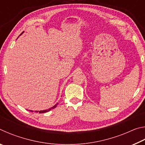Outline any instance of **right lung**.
I'll return each mask as SVG.
<instances>
[{
	"label": "right lung",
	"mask_w": 145,
	"mask_h": 145,
	"mask_svg": "<svg viewBox=\"0 0 145 145\" xmlns=\"http://www.w3.org/2000/svg\"><path fill=\"white\" fill-rule=\"evenodd\" d=\"M23 33H24V32H23L22 33V34H20V35H22V34ZM57 104H57H57H55L54 105L53 107H50V108H49V109H46V110H43V111H35V112H39V113H44V112H46L50 111V110H52V109H54V108H56V107H57ZM29 111H30L31 112H33V111H32V110H29Z\"/></svg>",
	"instance_id": "add662e5"
}]
</instances>
